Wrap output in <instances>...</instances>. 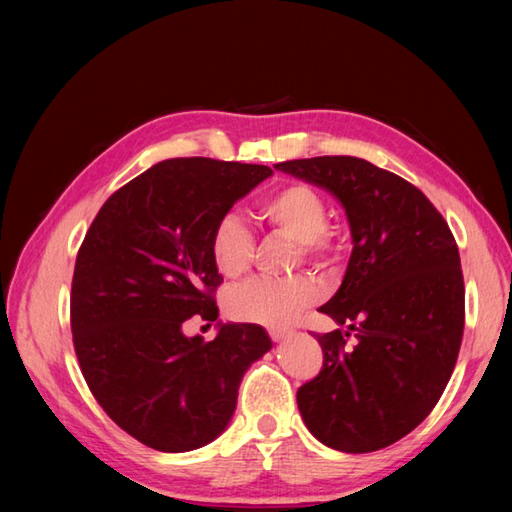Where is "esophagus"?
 Masks as SVG:
<instances>
[{
  "label": "esophagus",
  "instance_id": "esophagus-1",
  "mask_svg": "<svg viewBox=\"0 0 512 512\" xmlns=\"http://www.w3.org/2000/svg\"><path fill=\"white\" fill-rule=\"evenodd\" d=\"M292 334L290 329H279V327H272V329H268V336L275 340V342H281V340H285Z\"/></svg>",
  "mask_w": 512,
  "mask_h": 512
}]
</instances>
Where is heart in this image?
<instances>
[{
    "label": "heart",
    "mask_w": 512,
    "mask_h": 512,
    "mask_svg": "<svg viewBox=\"0 0 512 512\" xmlns=\"http://www.w3.org/2000/svg\"><path fill=\"white\" fill-rule=\"evenodd\" d=\"M259 213L272 229L296 242L294 266L303 261L316 268L338 264L340 246L327 229L329 209L325 196L307 183H285L259 202ZM209 255L224 279L246 275L255 257V240L237 213H224L209 235ZM320 296L318 283L307 275L285 281L253 279L227 294V310L242 323L283 327L312 307Z\"/></svg>",
    "instance_id": "1"
}]
</instances>
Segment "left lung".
Returning <instances> with one entry per match:
<instances>
[{"mask_svg": "<svg viewBox=\"0 0 512 512\" xmlns=\"http://www.w3.org/2000/svg\"><path fill=\"white\" fill-rule=\"evenodd\" d=\"M275 168L334 194L353 237L340 290L320 307L347 331L316 336L323 368L296 392L301 417L331 449L388 447L434 410L454 373L465 329L454 235L419 187L364 159Z\"/></svg>", "mask_w": 512, "mask_h": 512, "instance_id": "1", "label": "left lung"}]
</instances>
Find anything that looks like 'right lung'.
Wrapping results in <instances>:
<instances>
[{
    "instance_id": "add662e5",
    "label": "right lung",
    "mask_w": 512,
    "mask_h": 512,
    "mask_svg": "<svg viewBox=\"0 0 512 512\" xmlns=\"http://www.w3.org/2000/svg\"><path fill=\"white\" fill-rule=\"evenodd\" d=\"M272 170L205 157L168 159L104 202L71 279V334L102 410L157 451H192L229 425L237 388L270 351L264 327L220 325L187 338L192 316L216 320L222 283L209 235Z\"/></svg>"
}]
</instances>
